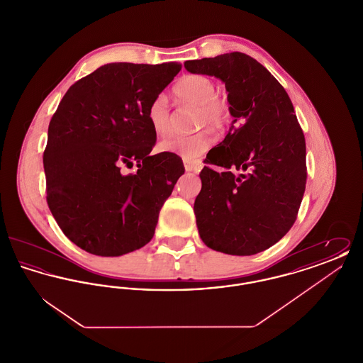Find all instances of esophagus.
I'll use <instances>...</instances> for the list:
<instances>
[{"label": "esophagus", "mask_w": 363, "mask_h": 363, "mask_svg": "<svg viewBox=\"0 0 363 363\" xmlns=\"http://www.w3.org/2000/svg\"><path fill=\"white\" fill-rule=\"evenodd\" d=\"M184 166H185V170H186V172H193V170H194V164L190 163L188 160H184Z\"/></svg>", "instance_id": "1"}]
</instances>
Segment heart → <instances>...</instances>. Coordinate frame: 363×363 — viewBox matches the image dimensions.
<instances>
[{
	"label": "heart",
	"instance_id": "1",
	"mask_svg": "<svg viewBox=\"0 0 363 363\" xmlns=\"http://www.w3.org/2000/svg\"><path fill=\"white\" fill-rule=\"evenodd\" d=\"M175 98L184 104L197 107L196 126L207 125L212 130L223 129L230 120L228 104L222 96L215 95L216 86L212 79L204 74H186L178 80L173 89ZM147 120L157 136H164L173 129V116L164 95H159L147 110ZM212 143L207 130L184 136L172 135L163 138L157 148L160 152L181 156L185 160H196L203 155Z\"/></svg>",
	"mask_w": 363,
	"mask_h": 363
}]
</instances>
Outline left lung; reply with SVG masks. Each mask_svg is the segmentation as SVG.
<instances>
[{
	"label": "left lung",
	"mask_w": 363,
	"mask_h": 363,
	"mask_svg": "<svg viewBox=\"0 0 363 363\" xmlns=\"http://www.w3.org/2000/svg\"><path fill=\"white\" fill-rule=\"evenodd\" d=\"M190 73L220 79L234 117L208 152L194 201L200 238L233 256H252L293 227L306 185V144L287 92L255 58L234 52L186 61Z\"/></svg>",
	"instance_id": "left-lung-1"
}]
</instances>
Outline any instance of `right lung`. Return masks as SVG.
Segmentation results:
<instances>
[{
    "instance_id": "obj_1",
    "label": "right lung",
    "mask_w": 363,
    "mask_h": 363,
    "mask_svg": "<svg viewBox=\"0 0 363 363\" xmlns=\"http://www.w3.org/2000/svg\"><path fill=\"white\" fill-rule=\"evenodd\" d=\"M182 65L113 62L76 82L49 125L43 155L48 204L70 241L114 257L143 247L185 170L150 155L147 110ZM138 167L133 174L123 168Z\"/></svg>"
}]
</instances>
